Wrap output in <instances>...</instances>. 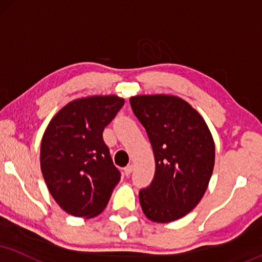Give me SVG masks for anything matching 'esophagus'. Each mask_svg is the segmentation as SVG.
I'll list each match as a JSON object with an SVG mask.
<instances>
[{"label": "esophagus", "instance_id": "34e87169", "mask_svg": "<svg viewBox=\"0 0 262 262\" xmlns=\"http://www.w3.org/2000/svg\"><path fill=\"white\" fill-rule=\"evenodd\" d=\"M132 170H134V165H132V164H128V165L124 169L125 175H130V173L132 172Z\"/></svg>", "mask_w": 262, "mask_h": 262}]
</instances>
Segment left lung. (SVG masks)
<instances>
[{
    "label": "left lung",
    "mask_w": 262,
    "mask_h": 262,
    "mask_svg": "<svg viewBox=\"0 0 262 262\" xmlns=\"http://www.w3.org/2000/svg\"><path fill=\"white\" fill-rule=\"evenodd\" d=\"M130 104L156 158L154 179L140 190L142 210L154 222L179 220L198 205L208 188L215 164L211 132L180 97L135 96Z\"/></svg>",
    "instance_id": "left-lung-1"
}]
</instances>
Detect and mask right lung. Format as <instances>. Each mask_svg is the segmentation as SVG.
Wrapping results in <instances>:
<instances>
[{
    "label": "right lung",
    "instance_id": "add662e5",
    "mask_svg": "<svg viewBox=\"0 0 262 262\" xmlns=\"http://www.w3.org/2000/svg\"><path fill=\"white\" fill-rule=\"evenodd\" d=\"M124 103L114 95L79 98L48 124L41 141V171L51 195L68 214L99 215L120 181L103 131Z\"/></svg>",
    "mask_w": 262,
    "mask_h": 262
}]
</instances>
